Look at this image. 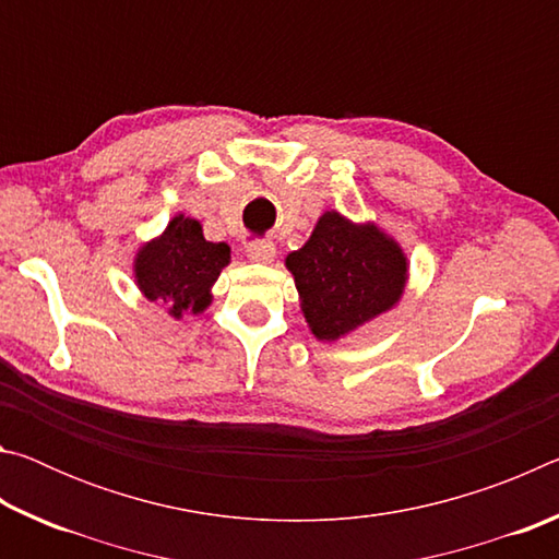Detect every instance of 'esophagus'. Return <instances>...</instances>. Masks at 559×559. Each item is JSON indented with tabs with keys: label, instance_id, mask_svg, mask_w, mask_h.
Here are the masks:
<instances>
[{
	"label": "esophagus",
	"instance_id": "34e87169",
	"mask_svg": "<svg viewBox=\"0 0 559 559\" xmlns=\"http://www.w3.org/2000/svg\"><path fill=\"white\" fill-rule=\"evenodd\" d=\"M246 253H249V259L257 263H271L273 259H276V243L269 239L251 241L249 246H246Z\"/></svg>",
	"mask_w": 559,
	"mask_h": 559
}]
</instances>
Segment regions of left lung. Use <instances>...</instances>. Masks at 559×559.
<instances>
[{
  "label": "left lung",
  "instance_id": "1",
  "mask_svg": "<svg viewBox=\"0 0 559 559\" xmlns=\"http://www.w3.org/2000/svg\"><path fill=\"white\" fill-rule=\"evenodd\" d=\"M286 266L318 340H337L390 310L406 281L400 246L377 226H355L337 212L320 216L308 243L290 253Z\"/></svg>",
  "mask_w": 559,
  "mask_h": 559
}]
</instances>
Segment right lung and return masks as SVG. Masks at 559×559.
<instances>
[{
  "label": "right lung",
  "mask_w": 559,
  "mask_h": 559,
  "mask_svg": "<svg viewBox=\"0 0 559 559\" xmlns=\"http://www.w3.org/2000/svg\"><path fill=\"white\" fill-rule=\"evenodd\" d=\"M229 263V246L204 239L202 224L175 216L157 241L140 249L135 278L150 300H165L169 316L200 313L210 306V288Z\"/></svg>",
  "instance_id": "add662e5"
}]
</instances>
